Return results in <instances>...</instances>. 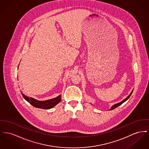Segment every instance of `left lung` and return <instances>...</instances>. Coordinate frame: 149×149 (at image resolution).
I'll list each match as a JSON object with an SVG mask.
<instances>
[{
	"mask_svg": "<svg viewBox=\"0 0 149 149\" xmlns=\"http://www.w3.org/2000/svg\"><path fill=\"white\" fill-rule=\"evenodd\" d=\"M133 90H132V92L130 93V94H129V95L125 98V99H124L123 101H121V102H119V103H116V104H114V105H113L112 107H111V108L109 109V110H112V109H115V108H116V107H118V106H120L121 104H123L124 102H125L126 100H127L128 99H129V97H130V95H132V93H133Z\"/></svg>",
	"mask_w": 149,
	"mask_h": 149,
	"instance_id": "1",
	"label": "left lung"
}]
</instances>
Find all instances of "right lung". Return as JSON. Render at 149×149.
Masks as SVG:
<instances>
[{
	"instance_id": "1",
	"label": "right lung",
	"mask_w": 149,
	"mask_h": 149,
	"mask_svg": "<svg viewBox=\"0 0 149 149\" xmlns=\"http://www.w3.org/2000/svg\"><path fill=\"white\" fill-rule=\"evenodd\" d=\"M22 95L26 101H28L30 104H31L33 106L42 109H50L54 106H55L57 104H58L61 101V95H60L58 97L54 98L53 99H49L47 100H43V101H40L37 99H34L33 98H29L28 97L25 95L22 92H21Z\"/></svg>"
}]
</instances>
